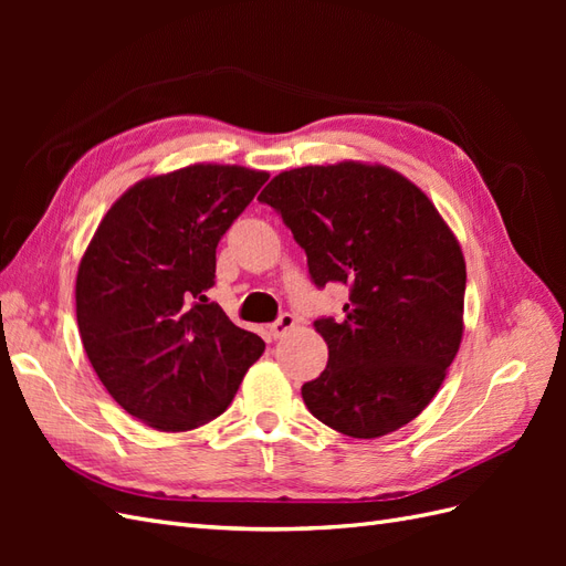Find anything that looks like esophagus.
<instances>
[{"mask_svg":"<svg viewBox=\"0 0 566 566\" xmlns=\"http://www.w3.org/2000/svg\"><path fill=\"white\" fill-rule=\"evenodd\" d=\"M295 316L293 314H281L276 321L271 323V337L273 339H279V337H283V335H287L290 331L295 328Z\"/></svg>","mask_w":566,"mask_h":566,"instance_id":"1","label":"esophagus"}]
</instances>
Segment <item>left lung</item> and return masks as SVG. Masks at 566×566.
Returning a JSON list of instances; mask_svg holds the SVG:
<instances>
[{"label":"left lung","mask_w":566,"mask_h":566,"mask_svg":"<svg viewBox=\"0 0 566 566\" xmlns=\"http://www.w3.org/2000/svg\"><path fill=\"white\" fill-rule=\"evenodd\" d=\"M306 252L312 281L345 283L342 318L314 321L328 366L302 387L312 416L354 439L418 418L460 349L465 256L397 169L342 160L273 177L260 198Z\"/></svg>","instance_id":"8db88e82"}]
</instances>
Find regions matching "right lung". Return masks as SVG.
Returning a JSON list of instances; mask_svg holds the SVG:
<instances>
[{
  "mask_svg": "<svg viewBox=\"0 0 566 566\" xmlns=\"http://www.w3.org/2000/svg\"><path fill=\"white\" fill-rule=\"evenodd\" d=\"M260 169L196 163L119 196L82 254L77 325L98 380L153 430L224 413L264 339L208 302L217 243L262 184Z\"/></svg>",
  "mask_w": 566,
  "mask_h": 566,
  "instance_id": "1",
  "label": "right lung"
}]
</instances>
